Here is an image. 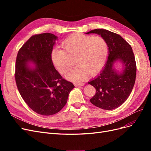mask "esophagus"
Wrapping results in <instances>:
<instances>
[{
	"label": "esophagus",
	"instance_id": "esophagus-1",
	"mask_svg": "<svg viewBox=\"0 0 151 151\" xmlns=\"http://www.w3.org/2000/svg\"><path fill=\"white\" fill-rule=\"evenodd\" d=\"M74 85L76 87H81L83 86L84 85V83H75Z\"/></svg>",
	"mask_w": 151,
	"mask_h": 151
}]
</instances>
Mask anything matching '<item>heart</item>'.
<instances>
[{
	"label": "heart",
	"instance_id": "1",
	"mask_svg": "<svg viewBox=\"0 0 151 151\" xmlns=\"http://www.w3.org/2000/svg\"><path fill=\"white\" fill-rule=\"evenodd\" d=\"M62 47L63 50H52V63L59 72L65 74L73 64L70 58H75L76 66L66 75L68 80L74 82L97 74L104 65L108 53L106 41L100 36L93 37L76 33L63 40Z\"/></svg>",
	"mask_w": 151,
	"mask_h": 151
}]
</instances>
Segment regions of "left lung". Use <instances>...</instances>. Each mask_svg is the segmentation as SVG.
I'll use <instances>...</instances> for the list:
<instances>
[{
  "label": "left lung",
  "instance_id": "left-lung-1",
  "mask_svg": "<svg viewBox=\"0 0 151 151\" xmlns=\"http://www.w3.org/2000/svg\"><path fill=\"white\" fill-rule=\"evenodd\" d=\"M97 34L104 38L108 46V57L101 70L88 84L94 86L96 93L90 99L94 106L111 110L124 103L135 84L136 63L130 45L119 35L103 29H96L86 34ZM121 64L118 70L115 63Z\"/></svg>",
  "mask_w": 151,
  "mask_h": 151
}]
</instances>
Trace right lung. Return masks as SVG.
<instances>
[{
	"mask_svg": "<svg viewBox=\"0 0 151 151\" xmlns=\"http://www.w3.org/2000/svg\"><path fill=\"white\" fill-rule=\"evenodd\" d=\"M57 38L48 33L31 36L16 58L15 79L21 97L32 110L45 116L60 111L74 88L62 79L52 63L51 53Z\"/></svg>",
	"mask_w": 151,
	"mask_h": 151,
	"instance_id": "right-lung-1",
	"label": "right lung"
}]
</instances>
